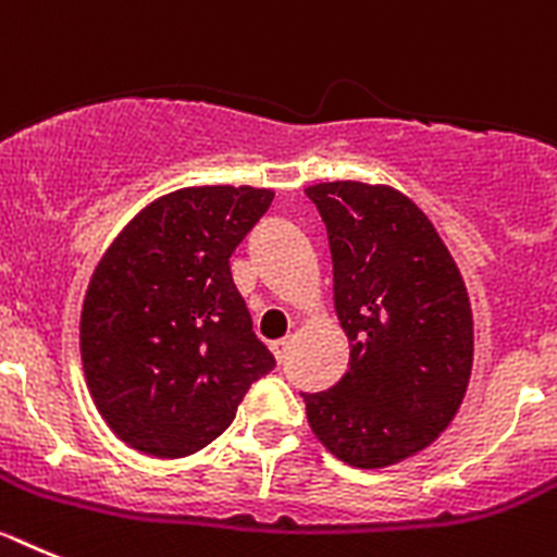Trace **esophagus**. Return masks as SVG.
Returning a JSON list of instances; mask_svg holds the SVG:
<instances>
[{
	"label": "esophagus",
	"instance_id": "esophagus-1",
	"mask_svg": "<svg viewBox=\"0 0 557 557\" xmlns=\"http://www.w3.org/2000/svg\"><path fill=\"white\" fill-rule=\"evenodd\" d=\"M288 349H290V338L272 341V352H274V358H277V360H283L285 355H288Z\"/></svg>",
	"mask_w": 557,
	"mask_h": 557
}]
</instances>
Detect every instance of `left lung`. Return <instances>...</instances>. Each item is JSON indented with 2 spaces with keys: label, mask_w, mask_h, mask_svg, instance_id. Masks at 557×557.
Wrapping results in <instances>:
<instances>
[{
  "label": "left lung",
  "mask_w": 557,
  "mask_h": 557,
  "mask_svg": "<svg viewBox=\"0 0 557 557\" xmlns=\"http://www.w3.org/2000/svg\"><path fill=\"white\" fill-rule=\"evenodd\" d=\"M327 227L349 369L302 394L308 422L344 463L380 469L433 444L472 372V310L433 224L408 197L355 180L310 185Z\"/></svg>",
  "instance_id": "obj_1"
}]
</instances>
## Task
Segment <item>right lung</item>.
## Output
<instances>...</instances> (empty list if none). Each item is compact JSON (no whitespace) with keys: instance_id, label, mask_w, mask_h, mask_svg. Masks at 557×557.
Instances as JSON below:
<instances>
[{"instance_id":"right-lung-1","label":"right lung","mask_w":557,"mask_h":557,"mask_svg":"<svg viewBox=\"0 0 557 557\" xmlns=\"http://www.w3.org/2000/svg\"><path fill=\"white\" fill-rule=\"evenodd\" d=\"M272 199L249 185L183 188L138 213L99 260L79 349L99 413L133 449L199 453L277 366L230 272Z\"/></svg>"}]
</instances>
